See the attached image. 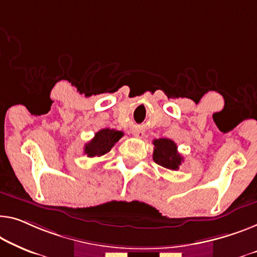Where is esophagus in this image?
Wrapping results in <instances>:
<instances>
[{
  "mask_svg": "<svg viewBox=\"0 0 257 257\" xmlns=\"http://www.w3.org/2000/svg\"><path fill=\"white\" fill-rule=\"evenodd\" d=\"M134 135L137 136V137H140V139H142V137L144 136V133L142 132V130H140V129H135V130H134Z\"/></svg>",
  "mask_w": 257,
  "mask_h": 257,
  "instance_id": "34e87169",
  "label": "esophagus"
}]
</instances>
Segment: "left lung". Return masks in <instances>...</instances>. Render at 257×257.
I'll use <instances>...</instances> for the list:
<instances>
[{"mask_svg": "<svg viewBox=\"0 0 257 257\" xmlns=\"http://www.w3.org/2000/svg\"><path fill=\"white\" fill-rule=\"evenodd\" d=\"M153 160L158 165L177 171L183 162L181 155L178 152V147L172 140L159 139L153 141Z\"/></svg>", "mask_w": 257, "mask_h": 257, "instance_id": "left-lung-1", "label": "left lung"}]
</instances>
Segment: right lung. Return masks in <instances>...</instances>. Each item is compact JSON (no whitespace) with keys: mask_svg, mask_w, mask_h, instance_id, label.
Listing matches in <instances>:
<instances>
[{"mask_svg":"<svg viewBox=\"0 0 257 257\" xmlns=\"http://www.w3.org/2000/svg\"><path fill=\"white\" fill-rule=\"evenodd\" d=\"M123 136V133L115 129L105 128L95 133L93 139L84 147V153L87 157H101L110 151L116 142Z\"/></svg>","mask_w":257,"mask_h":257,"instance_id":"obj_1","label":"right lung"}]
</instances>
